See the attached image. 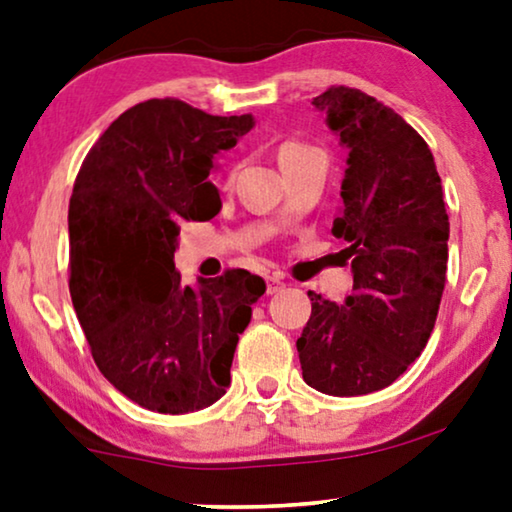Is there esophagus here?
Wrapping results in <instances>:
<instances>
[{
    "instance_id": "1",
    "label": "esophagus",
    "mask_w": 512,
    "mask_h": 512,
    "mask_svg": "<svg viewBox=\"0 0 512 512\" xmlns=\"http://www.w3.org/2000/svg\"><path fill=\"white\" fill-rule=\"evenodd\" d=\"M265 284H268L270 296H272V293H279L284 289V282H282V277H279V275H268V277H265Z\"/></svg>"
}]
</instances>
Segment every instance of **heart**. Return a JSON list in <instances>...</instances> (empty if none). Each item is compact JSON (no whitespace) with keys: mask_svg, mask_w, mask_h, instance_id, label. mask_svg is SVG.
<instances>
[{"mask_svg":"<svg viewBox=\"0 0 512 512\" xmlns=\"http://www.w3.org/2000/svg\"><path fill=\"white\" fill-rule=\"evenodd\" d=\"M303 151H310V146L303 142H284L282 149H279V163L291 156H298V153H303Z\"/></svg>","mask_w":512,"mask_h":512,"instance_id":"heart-1","label":"heart"}]
</instances>
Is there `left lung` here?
<instances>
[{"mask_svg":"<svg viewBox=\"0 0 512 512\" xmlns=\"http://www.w3.org/2000/svg\"><path fill=\"white\" fill-rule=\"evenodd\" d=\"M349 149L333 235L349 242L354 289L345 305L310 291L296 347L303 380L331 396L389 387L422 354L447 275L443 186L429 144L394 109L356 88L314 97Z\"/></svg>","mask_w":512,"mask_h":512,"instance_id":"left-lung-1","label":"left lung"}]
</instances>
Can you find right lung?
Instances as JSON below:
<instances>
[{"label":"right lung","instance_id":"right-lung-1","mask_svg":"<svg viewBox=\"0 0 512 512\" xmlns=\"http://www.w3.org/2000/svg\"><path fill=\"white\" fill-rule=\"evenodd\" d=\"M254 116L139 102L88 151L69 198V293L100 373L132 403L163 415L226 394L240 333L265 282L247 270L181 284L179 226L209 221L221 198L214 156Z\"/></svg>","mask_w":512,"mask_h":512}]
</instances>
